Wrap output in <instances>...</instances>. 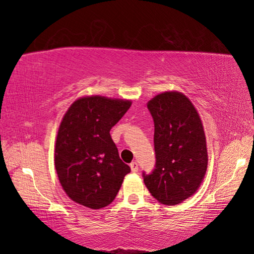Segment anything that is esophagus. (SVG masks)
<instances>
[{"instance_id":"1","label":"esophagus","mask_w":254,"mask_h":254,"mask_svg":"<svg viewBox=\"0 0 254 254\" xmlns=\"http://www.w3.org/2000/svg\"><path fill=\"white\" fill-rule=\"evenodd\" d=\"M130 168L132 170V173H136L137 169H139V168H137V163L135 161H133V162L130 163Z\"/></svg>"}]
</instances>
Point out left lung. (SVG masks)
<instances>
[{"label":"left lung","instance_id":"obj_1","mask_svg":"<svg viewBox=\"0 0 254 254\" xmlns=\"http://www.w3.org/2000/svg\"><path fill=\"white\" fill-rule=\"evenodd\" d=\"M147 106L154 122L156 168L143 182L159 203L174 206L198 190L208 154L198 112L185 94L162 92Z\"/></svg>","mask_w":254,"mask_h":254}]
</instances>
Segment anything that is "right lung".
<instances>
[{
	"label": "right lung",
	"mask_w": 254,
	"mask_h": 254,
	"mask_svg": "<svg viewBox=\"0 0 254 254\" xmlns=\"http://www.w3.org/2000/svg\"><path fill=\"white\" fill-rule=\"evenodd\" d=\"M131 104V100L81 96L64 115L56 137L55 168L75 203L100 209L117 197L131 169L120 159L110 130Z\"/></svg>",
	"instance_id": "right-lung-1"
}]
</instances>
